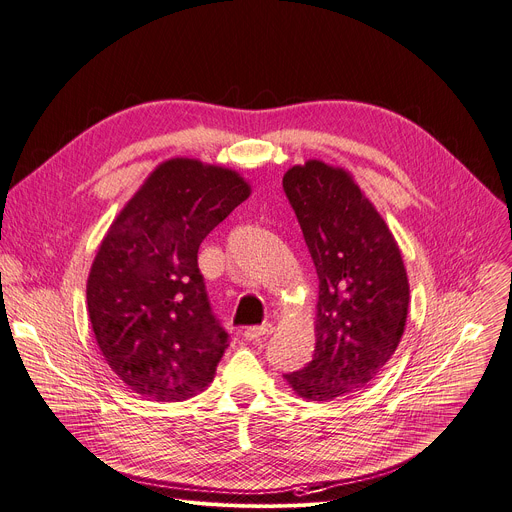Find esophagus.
Returning a JSON list of instances; mask_svg holds the SVG:
<instances>
[{"label":"esophagus","mask_w":512,"mask_h":512,"mask_svg":"<svg viewBox=\"0 0 512 512\" xmlns=\"http://www.w3.org/2000/svg\"><path fill=\"white\" fill-rule=\"evenodd\" d=\"M270 333H273V324L264 322V324H260V326H250V328H246V330H244V337H246L248 341H258V339H264V337L270 335Z\"/></svg>","instance_id":"1"}]
</instances>
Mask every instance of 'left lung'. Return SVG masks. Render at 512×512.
I'll return each instance as SVG.
<instances>
[{"mask_svg":"<svg viewBox=\"0 0 512 512\" xmlns=\"http://www.w3.org/2000/svg\"><path fill=\"white\" fill-rule=\"evenodd\" d=\"M318 275L312 362L285 374L299 397L330 401L370 384L395 353L409 281L393 233L347 171L308 161L283 177Z\"/></svg>","mask_w":512,"mask_h":512,"instance_id":"8db88e82","label":"left lung"}]
</instances>
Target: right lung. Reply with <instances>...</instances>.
<instances>
[{
    "label": "right lung",
    "mask_w": 512,
    "mask_h": 512,
    "mask_svg": "<svg viewBox=\"0 0 512 512\" xmlns=\"http://www.w3.org/2000/svg\"><path fill=\"white\" fill-rule=\"evenodd\" d=\"M248 196L231 169L171 159L107 231L86 283L88 316L134 393L184 401L213 382L229 335L210 308L198 248Z\"/></svg>",
    "instance_id": "1"
}]
</instances>
